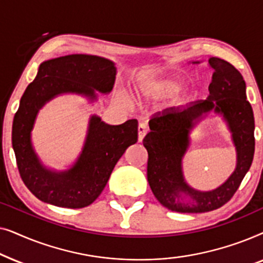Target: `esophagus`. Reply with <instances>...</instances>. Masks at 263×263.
Wrapping results in <instances>:
<instances>
[{
	"label": "esophagus",
	"instance_id": "esophagus-1",
	"mask_svg": "<svg viewBox=\"0 0 263 263\" xmlns=\"http://www.w3.org/2000/svg\"><path fill=\"white\" fill-rule=\"evenodd\" d=\"M147 125L145 123H140L139 127H138V133H139V141L141 142L143 138H145V135L147 134Z\"/></svg>",
	"mask_w": 263,
	"mask_h": 263
}]
</instances>
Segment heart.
Here are the masks:
<instances>
[{
    "mask_svg": "<svg viewBox=\"0 0 263 263\" xmlns=\"http://www.w3.org/2000/svg\"><path fill=\"white\" fill-rule=\"evenodd\" d=\"M181 87L178 77L171 74H159L146 79L141 86L142 96L146 99L159 102L174 96Z\"/></svg>",
    "mask_w": 263,
    "mask_h": 263,
    "instance_id": "1",
    "label": "heart"
}]
</instances>
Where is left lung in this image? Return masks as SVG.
I'll use <instances>...</instances> for the list:
<instances>
[{"instance_id":"1","label":"left lung","mask_w":263,"mask_h":263,"mask_svg":"<svg viewBox=\"0 0 263 263\" xmlns=\"http://www.w3.org/2000/svg\"><path fill=\"white\" fill-rule=\"evenodd\" d=\"M208 64L213 75L207 99L189 104L183 110L154 115L149 121L151 132L142 141L148 152L147 179L154 196L167 210L179 213H204L224 206L237 192L254 158L255 121L247 100L246 81L224 60L211 57ZM212 110L221 114L228 123L236 147L237 164L233 175L220 187L200 192L185 182L181 160L189 146L190 132Z\"/></svg>"}]
</instances>
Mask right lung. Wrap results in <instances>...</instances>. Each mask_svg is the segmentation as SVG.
Returning a JSON list of instances; mask_svg holds the SVG:
<instances>
[{
  "label": "right lung",
  "mask_w": 263,
  "mask_h": 263,
  "mask_svg": "<svg viewBox=\"0 0 263 263\" xmlns=\"http://www.w3.org/2000/svg\"><path fill=\"white\" fill-rule=\"evenodd\" d=\"M116 79L112 61L93 55H67L39 66L37 77L21 97L13 121L12 143L21 179L43 202L64 208L91 204L105 188L115 165L125 149L138 141V121L120 125L104 123L92 116L82 152L66 171H52L41 163L31 141L38 111L63 93L87 97L110 93Z\"/></svg>",
  "instance_id": "1"
}]
</instances>
